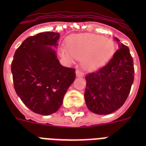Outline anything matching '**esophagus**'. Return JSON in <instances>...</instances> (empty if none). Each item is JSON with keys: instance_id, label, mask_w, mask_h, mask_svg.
I'll return each instance as SVG.
<instances>
[{"instance_id": "1", "label": "esophagus", "mask_w": 146, "mask_h": 146, "mask_svg": "<svg viewBox=\"0 0 146 146\" xmlns=\"http://www.w3.org/2000/svg\"><path fill=\"white\" fill-rule=\"evenodd\" d=\"M76 75L77 77H83V76H84V74H83L82 72H80V70L76 71Z\"/></svg>"}]
</instances>
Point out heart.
<instances>
[{
  "mask_svg": "<svg viewBox=\"0 0 146 146\" xmlns=\"http://www.w3.org/2000/svg\"><path fill=\"white\" fill-rule=\"evenodd\" d=\"M115 45L111 39L102 35L82 34L73 35L67 40V49L61 48L60 54L69 62L82 59V66L88 71H96L104 66L113 57Z\"/></svg>",
  "mask_w": 146,
  "mask_h": 146,
  "instance_id": "1",
  "label": "heart"
}]
</instances>
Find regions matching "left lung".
I'll list each match as a JSON object with an SVG mask.
<instances>
[{"label": "left lung", "instance_id": "obj_1", "mask_svg": "<svg viewBox=\"0 0 146 146\" xmlns=\"http://www.w3.org/2000/svg\"><path fill=\"white\" fill-rule=\"evenodd\" d=\"M118 43V49L107 65L86 76L84 98L87 108L97 114H109L120 108L129 96L134 80L133 60L129 48Z\"/></svg>", "mask_w": 146, "mask_h": 146}]
</instances>
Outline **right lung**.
<instances>
[{"label": "right lung", "instance_id": "add662e5", "mask_svg": "<svg viewBox=\"0 0 146 146\" xmlns=\"http://www.w3.org/2000/svg\"><path fill=\"white\" fill-rule=\"evenodd\" d=\"M60 34L44 32L27 38L17 49L11 64L15 91L31 111L50 115L59 110L75 70L63 66L55 49Z\"/></svg>", "mask_w": 146, "mask_h": 146}]
</instances>
